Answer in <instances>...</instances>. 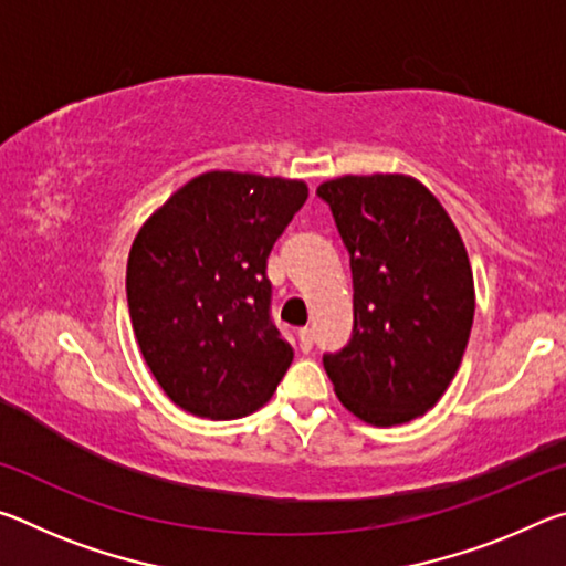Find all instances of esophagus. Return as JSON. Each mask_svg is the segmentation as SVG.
<instances>
[{
  "instance_id": "obj_1",
  "label": "esophagus",
  "mask_w": 566,
  "mask_h": 566,
  "mask_svg": "<svg viewBox=\"0 0 566 566\" xmlns=\"http://www.w3.org/2000/svg\"><path fill=\"white\" fill-rule=\"evenodd\" d=\"M312 344H314V334H312V329H310V327H302V329H300V347H302L304 352H310V349H312Z\"/></svg>"
}]
</instances>
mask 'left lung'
Segmentation results:
<instances>
[{
	"label": "left lung",
	"instance_id": "1",
	"mask_svg": "<svg viewBox=\"0 0 566 566\" xmlns=\"http://www.w3.org/2000/svg\"><path fill=\"white\" fill-rule=\"evenodd\" d=\"M349 252L354 329L324 354L334 391L375 427L432 409L462 364L474 319V276L439 199L407 175L319 185Z\"/></svg>",
	"mask_w": 566,
	"mask_h": 566
}]
</instances>
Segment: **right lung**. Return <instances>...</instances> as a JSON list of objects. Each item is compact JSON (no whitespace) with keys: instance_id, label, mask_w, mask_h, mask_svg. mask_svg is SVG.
I'll return each mask as SVG.
<instances>
[{"instance_id":"1","label":"right lung","mask_w":566,"mask_h":566,"mask_svg":"<svg viewBox=\"0 0 566 566\" xmlns=\"http://www.w3.org/2000/svg\"><path fill=\"white\" fill-rule=\"evenodd\" d=\"M306 195L300 179L207 171L134 237V337L159 387L189 415H252L290 369L294 352L272 322L266 256Z\"/></svg>"}]
</instances>
